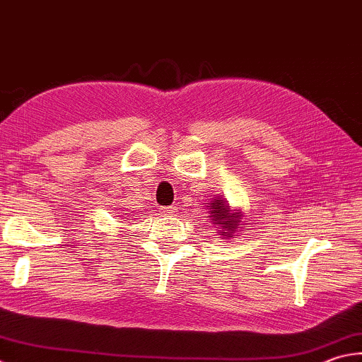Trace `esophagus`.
Segmentation results:
<instances>
[{"instance_id": "1", "label": "esophagus", "mask_w": 362, "mask_h": 362, "mask_svg": "<svg viewBox=\"0 0 362 362\" xmlns=\"http://www.w3.org/2000/svg\"><path fill=\"white\" fill-rule=\"evenodd\" d=\"M176 211H178V208H176L175 204H172V206H163L162 208V213L163 214H175Z\"/></svg>"}]
</instances>
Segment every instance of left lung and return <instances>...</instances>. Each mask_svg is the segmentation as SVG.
I'll return each instance as SVG.
<instances>
[{"mask_svg":"<svg viewBox=\"0 0 362 362\" xmlns=\"http://www.w3.org/2000/svg\"><path fill=\"white\" fill-rule=\"evenodd\" d=\"M209 213H211V221L214 223H217V227H222V230L219 233H222L223 236L227 238H233L235 231L240 228V213L233 214L231 209L225 200H219L216 199L209 203Z\"/></svg>","mask_w":362,"mask_h":362,"instance_id":"1","label":"left lung"}]
</instances>
